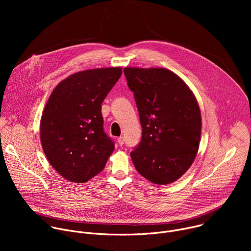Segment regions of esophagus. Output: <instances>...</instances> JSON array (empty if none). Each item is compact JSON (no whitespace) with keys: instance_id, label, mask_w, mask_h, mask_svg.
<instances>
[{"instance_id":"1","label":"esophagus","mask_w":251,"mask_h":251,"mask_svg":"<svg viewBox=\"0 0 251 251\" xmlns=\"http://www.w3.org/2000/svg\"><path fill=\"white\" fill-rule=\"evenodd\" d=\"M117 142H118L119 146H122V145L124 144V138H123V137H119V138L117 139Z\"/></svg>"}]
</instances>
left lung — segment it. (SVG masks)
<instances>
[{
	"instance_id": "1",
	"label": "left lung",
	"mask_w": 251,
	"mask_h": 251,
	"mask_svg": "<svg viewBox=\"0 0 251 251\" xmlns=\"http://www.w3.org/2000/svg\"><path fill=\"white\" fill-rule=\"evenodd\" d=\"M142 126L138 147L130 153L140 175L157 185L180 178L192 166L201 141L198 101L176 74L166 68L125 67Z\"/></svg>"
}]
</instances>
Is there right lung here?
Returning <instances> with one entry per match:
<instances>
[{
  "label": "right lung",
  "mask_w": 251,
  "mask_h": 251,
  "mask_svg": "<svg viewBox=\"0 0 251 251\" xmlns=\"http://www.w3.org/2000/svg\"><path fill=\"white\" fill-rule=\"evenodd\" d=\"M121 75V67L79 71L51 92L41 119V142L50 164L65 180L87 182L113 153L114 142L103 130L101 104Z\"/></svg>",
  "instance_id": "1"
}]
</instances>
